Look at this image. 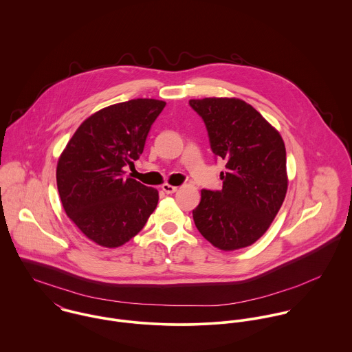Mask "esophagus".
<instances>
[{
  "label": "esophagus",
  "instance_id": "1",
  "mask_svg": "<svg viewBox=\"0 0 352 352\" xmlns=\"http://www.w3.org/2000/svg\"><path fill=\"white\" fill-rule=\"evenodd\" d=\"M162 191H164L165 194H175V192L177 191V187L170 186V184H164V186H162Z\"/></svg>",
  "mask_w": 352,
  "mask_h": 352
}]
</instances>
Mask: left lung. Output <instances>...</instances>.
Returning <instances> with one entry per match:
<instances>
[{
    "instance_id": "obj_1",
    "label": "left lung",
    "mask_w": 352,
    "mask_h": 352,
    "mask_svg": "<svg viewBox=\"0 0 352 352\" xmlns=\"http://www.w3.org/2000/svg\"><path fill=\"white\" fill-rule=\"evenodd\" d=\"M190 105L206 124L211 151L226 161L222 190H201L192 211L195 226L218 250L250 247L267 232L285 201V142L244 100L206 98Z\"/></svg>"
}]
</instances>
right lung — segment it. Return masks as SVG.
<instances>
[{
  "label": "right lung",
  "instance_id": "add662e5",
  "mask_svg": "<svg viewBox=\"0 0 352 352\" xmlns=\"http://www.w3.org/2000/svg\"><path fill=\"white\" fill-rule=\"evenodd\" d=\"M165 101L134 99L85 119L56 164L65 212L94 243L116 248L137 236L158 203V191L124 177L142 154Z\"/></svg>",
  "mask_w": 352,
  "mask_h": 352
}]
</instances>
